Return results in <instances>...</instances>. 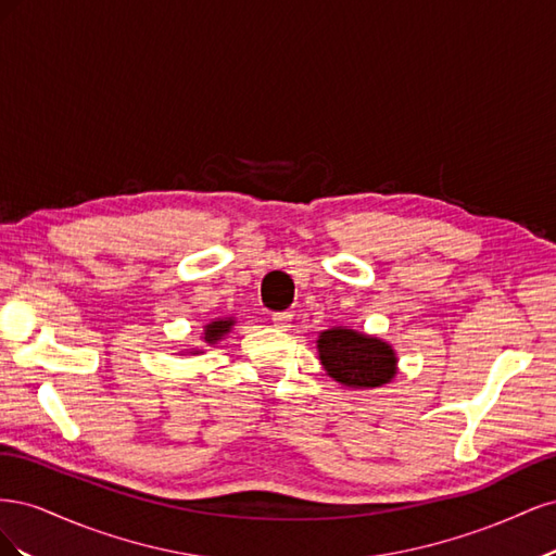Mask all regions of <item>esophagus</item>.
Returning <instances> with one entry per match:
<instances>
[{"label": "esophagus", "mask_w": 556, "mask_h": 556, "mask_svg": "<svg viewBox=\"0 0 556 556\" xmlns=\"http://www.w3.org/2000/svg\"><path fill=\"white\" fill-rule=\"evenodd\" d=\"M271 319H274V325H276L278 329H288L292 315H290V313H274Z\"/></svg>", "instance_id": "34e87169"}]
</instances>
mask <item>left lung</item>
Listing matches in <instances>:
<instances>
[{
	"mask_svg": "<svg viewBox=\"0 0 556 556\" xmlns=\"http://www.w3.org/2000/svg\"><path fill=\"white\" fill-rule=\"evenodd\" d=\"M317 352L327 376L355 390L382 387L396 376V352L378 336L333 327L319 333Z\"/></svg>",
	"mask_w": 556,
	"mask_h": 556,
	"instance_id": "1",
	"label": "left lung"
}]
</instances>
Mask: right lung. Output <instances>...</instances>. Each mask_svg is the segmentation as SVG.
Instances as JSON below:
<instances>
[{"instance_id":"add662e5","label":"right lung","mask_w":556,"mask_h":556,"mask_svg":"<svg viewBox=\"0 0 556 556\" xmlns=\"http://www.w3.org/2000/svg\"><path fill=\"white\" fill-rule=\"evenodd\" d=\"M233 327V319L231 317H225V319H213V323H208L206 327H204V341L208 343V345H213V343H217L223 339V336H227L229 333V329ZM192 355H199V350H192Z\"/></svg>"}]
</instances>
